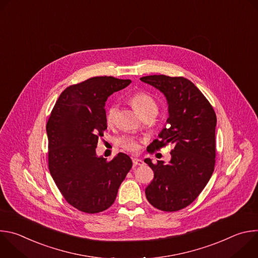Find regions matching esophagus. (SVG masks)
I'll return each instance as SVG.
<instances>
[{
    "instance_id": "34e87169",
    "label": "esophagus",
    "mask_w": 258,
    "mask_h": 258,
    "mask_svg": "<svg viewBox=\"0 0 258 258\" xmlns=\"http://www.w3.org/2000/svg\"><path fill=\"white\" fill-rule=\"evenodd\" d=\"M133 163L135 166L137 165H143L144 164V161L142 159H139V158H133Z\"/></svg>"
}]
</instances>
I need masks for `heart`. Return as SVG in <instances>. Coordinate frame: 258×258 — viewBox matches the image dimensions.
Wrapping results in <instances>:
<instances>
[{"mask_svg": "<svg viewBox=\"0 0 258 258\" xmlns=\"http://www.w3.org/2000/svg\"><path fill=\"white\" fill-rule=\"evenodd\" d=\"M131 104L135 108L138 114L144 117H151L154 118L158 113V106L155 100L147 93L144 92H137L131 97ZM118 113V104L112 103L110 104L106 111H105V120L106 122L111 125L114 124L116 121ZM119 145L122 149L126 151H136L139 148V140L132 137H125L119 140Z\"/></svg>", "mask_w": 258, "mask_h": 258, "instance_id": "b5f03b06", "label": "heart"}]
</instances>
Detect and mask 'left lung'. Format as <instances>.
I'll return each mask as SVG.
<instances>
[{
	"mask_svg": "<svg viewBox=\"0 0 258 258\" xmlns=\"http://www.w3.org/2000/svg\"><path fill=\"white\" fill-rule=\"evenodd\" d=\"M141 81L164 94L168 103L167 125L147 150L158 151L172 145L169 163L149 158L144 161L154 171L146 188L147 200L162 211H177L190 205L202 192L215 164L214 109L201 91L188 79L164 75Z\"/></svg>",
	"mask_w": 258,
	"mask_h": 258,
	"instance_id": "8db88e82",
	"label": "left lung"
}]
</instances>
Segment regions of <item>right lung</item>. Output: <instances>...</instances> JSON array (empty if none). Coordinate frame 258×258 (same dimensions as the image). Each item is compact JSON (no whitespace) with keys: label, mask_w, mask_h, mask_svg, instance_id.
<instances>
[{"label":"right lung","mask_w":258,"mask_h":258,"mask_svg":"<svg viewBox=\"0 0 258 258\" xmlns=\"http://www.w3.org/2000/svg\"><path fill=\"white\" fill-rule=\"evenodd\" d=\"M131 80L95 77L67 87L47 122L48 165L68 204L86 213L111 206L133 162L124 153L111 161L96 155L98 140L107 128L105 102Z\"/></svg>","instance_id":"obj_1"}]
</instances>
